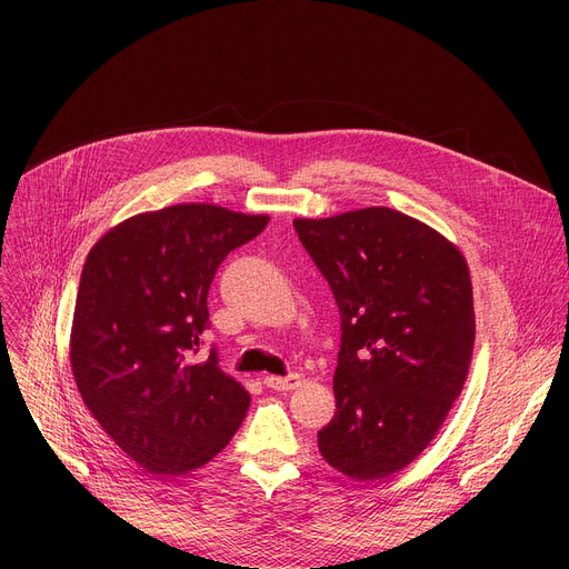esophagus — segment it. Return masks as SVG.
Returning a JSON list of instances; mask_svg holds the SVG:
<instances>
[{
	"label": "esophagus",
	"instance_id": "34e87169",
	"mask_svg": "<svg viewBox=\"0 0 569 569\" xmlns=\"http://www.w3.org/2000/svg\"><path fill=\"white\" fill-rule=\"evenodd\" d=\"M302 378L297 373H290V376H264V385L269 387V390H277V392H290V390H297L300 387Z\"/></svg>",
	"mask_w": 569,
	"mask_h": 569
}]
</instances>
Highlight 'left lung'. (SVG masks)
I'll return each instance as SVG.
<instances>
[{
	"mask_svg": "<svg viewBox=\"0 0 569 569\" xmlns=\"http://www.w3.org/2000/svg\"><path fill=\"white\" fill-rule=\"evenodd\" d=\"M292 226L341 313L337 412L318 450L352 480H382L425 450L463 390L475 346L466 258L390 207Z\"/></svg>",
	"mask_w": 569,
	"mask_h": 569,
	"instance_id": "8db88e82",
	"label": "left lung"
}]
</instances>
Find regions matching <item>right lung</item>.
<instances>
[{
	"label": "right lung",
	"mask_w": 569,
	"mask_h": 569,
	"mask_svg": "<svg viewBox=\"0 0 569 569\" xmlns=\"http://www.w3.org/2000/svg\"><path fill=\"white\" fill-rule=\"evenodd\" d=\"M269 217L191 202L131 217L89 251L76 297L71 371L114 445L152 475L212 461L251 397L196 355L209 327L207 292L223 258Z\"/></svg>",
	"instance_id": "right-lung-1"
}]
</instances>
